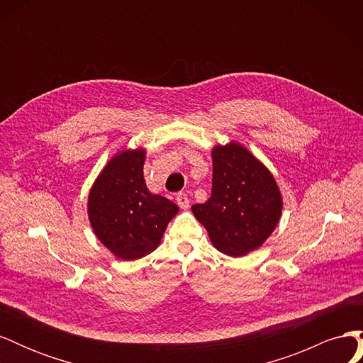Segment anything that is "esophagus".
Masks as SVG:
<instances>
[{
    "instance_id": "obj_1",
    "label": "esophagus",
    "mask_w": 363,
    "mask_h": 363,
    "mask_svg": "<svg viewBox=\"0 0 363 363\" xmlns=\"http://www.w3.org/2000/svg\"><path fill=\"white\" fill-rule=\"evenodd\" d=\"M175 200H177V204L186 211V208H189V196L186 195L184 192H179L177 196H175Z\"/></svg>"
}]
</instances>
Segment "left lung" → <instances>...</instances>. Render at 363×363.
Segmentation results:
<instances>
[{
    "mask_svg": "<svg viewBox=\"0 0 363 363\" xmlns=\"http://www.w3.org/2000/svg\"><path fill=\"white\" fill-rule=\"evenodd\" d=\"M212 195L194 204L218 251L239 257L259 248L276 228L281 195L271 172L236 142L212 151Z\"/></svg>",
    "mask_w": 363,
    "mask_h": 363,
    "instance_id": "obj_1",
    "label": "left lung"
}]
</instances>
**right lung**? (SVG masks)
<instances>
[{"instance_id": "add662e5", "label": "right lung", "mask_w": 363, "mask_h": 363, "mask_svg": "<svg viewBox=\"0 0 363 363\" xmlns=\"http://www.w3.org/2000/svg\"><path fill=\"white\" fill-rule=\"evenodd\" d=\"M144 150L116 155L94 183L87 213L96 238L123 260L140 259L160 244L179 206L147 189Z\"/></svg>"}]
</instances>
